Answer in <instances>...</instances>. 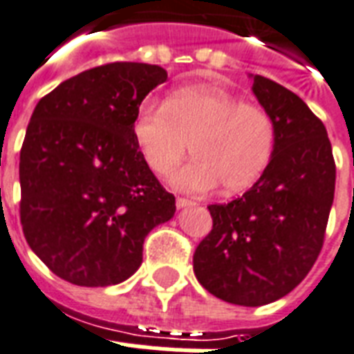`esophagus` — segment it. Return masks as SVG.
<instances>
[{"label": "esophagus", "instance_id": "esophagus-1", "mask_svg": "<svg viewBox=\"0 0 354 354\" xmlns=\"http://www.w3.org/2000/svg\"><path fill=\"white\" fill-rule=\"evenodd\" d=\"M189 205H194V202H192V200H189V198H182V196L176 198L178 209H183V207H189Z\"/></svg>", "mask_w": 354, "mask_h": 354}]
</instances>
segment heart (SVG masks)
<instances>
[{
    "label": "heart",
    "instance_id": "b5f03b06",
    "mask_svg": "<svg viewBox=\"0 0 354 354\" xmlns=\"http://www.w3.org/2000/svg\"><path fill=\"white\" fill-rule=\"evenodd\" d=\"M134 138L149 167L167 176L191 145L194 160L172 176L187 192H240L260 180L271 162L277 129L260 105L216 87H183L165 102L147 97L134 118Z\"/></svg>",
    "mask_w": 354,
    "mask_h": 354
}]
</instances>
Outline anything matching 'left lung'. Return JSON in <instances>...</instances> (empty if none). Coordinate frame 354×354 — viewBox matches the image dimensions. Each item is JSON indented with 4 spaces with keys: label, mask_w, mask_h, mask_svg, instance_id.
Instances as JSON below:
<instances>
[{
    "label": "left lung",
    "mask_w": 354,
    "mask_h": 354,
    "mask_svg": "<svg viewBox=\"0 0 354 354\" xmlns=\"http://www.w3.org/2000/svg\"><path fill=\"white\" fill-rule=\"evenodd\" d=\"M252 93L277 129L271 162L242 196L207 207L212 229L192 257L207 291L245 307L286 297L311 271L336 180L326 127L304 100L258 74Z\"/></svg>",
    "instance_id": "left-lung-1"
}]
</instances>
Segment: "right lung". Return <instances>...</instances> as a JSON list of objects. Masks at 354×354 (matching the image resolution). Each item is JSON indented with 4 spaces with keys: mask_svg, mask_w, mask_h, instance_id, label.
Listing matches in <instances>:
<instances>
[{
    "mask_svg": "<svg viewBox=\"0 0 354 354\" xmlns=\"http://www.w3.org/2000/svg\"><path fill=\"white\" fill-rule=\"evenodd\" d=\"M165 80L158 65L107 63L59 83L30 116L19 152L23 234L74 286L127 280L145 236L174 216V196L132 131L143 97Z\"/></svg>",
    "mask_w": 354,
    "mask_h": 354,
    "instance_id": "1",
    "label": "right lung"
}]
</instances>
